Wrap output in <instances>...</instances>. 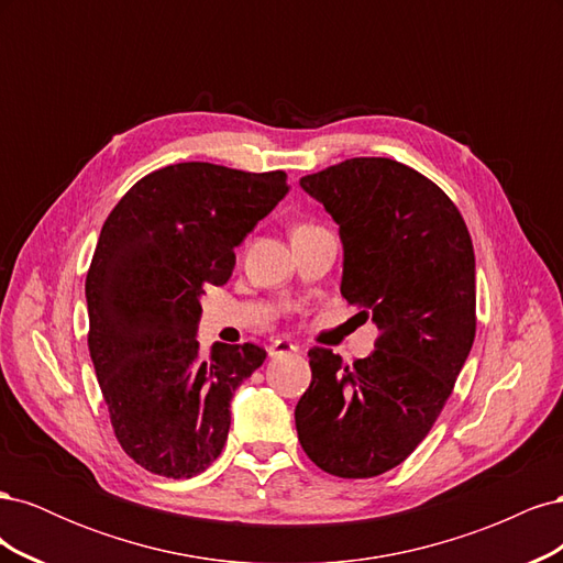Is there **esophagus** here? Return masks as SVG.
<instances>
[{
  "instance_id": "34e87169",
  "label": "esophagus",
  "mask_w": 563,
  "mask_h": 563,
  "mask_svg": "<svg viewBox=\"0 0 563 563\" xmlns=\"http://www.w3.org/2000/svg\"><path fill=\"white\" fill-rule=\"evenodd\" d=\"M267 352H269L272 360H279V356H286V354H294V352H298V345H296V343H291V340H286V338H277V340H272L269 347H267Z\"/></svg>"
}]
</instances>
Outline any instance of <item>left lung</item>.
I'll return each instance as SVG.
<instances>
[{
	"instance_id": "1",
	"label": "left lung",
	"mask_w": 563,
	"mask_h": 563,
	"mask_svg": "<svg viewBox=\"0 0 563 563\" xmlns=\"http://www.w3.org/2000/svg\"><path fill=\"white\" fill-rule=\"evenodd\" d=\"M343 242L340 294L380 329L345 366L312 347V383L296 406L302 451L343 479L378 476L428 437L476 331L474 249L439 187L385 157H354L300 178Z\"/></svg>"
}]
</instances>
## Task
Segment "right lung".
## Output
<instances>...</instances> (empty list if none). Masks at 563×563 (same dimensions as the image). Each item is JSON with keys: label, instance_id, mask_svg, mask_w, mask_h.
Returning a JSON list of instances; mask_svg holds the SVG:
<instances>
[{"label": "right lung", "instance_id": "add662e5", "mask_svg": "<svg viewBox=\"0 0 563 563\" xmlns=\"http://www.w3.org/2000/svg\"><path fill=\"white\" fill-rule=\"evenodd\" d=\"M284 172L172 164L135 183L98 236L87 275L89 352L122 449L147 472L190 479L223 451L234 389L258 345L199 347L201 296L288 195Z\"/></svg>", "mask_w": 563, "mask_h": 563}]
</instances>
